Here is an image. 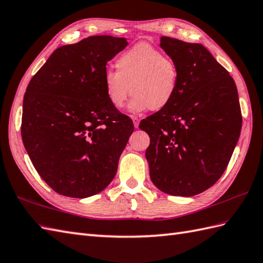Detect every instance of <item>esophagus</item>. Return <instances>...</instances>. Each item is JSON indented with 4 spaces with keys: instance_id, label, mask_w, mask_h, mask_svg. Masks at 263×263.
Masks as SVG:
<instances>
[{
    "instance_id": "obj_1",
    "label": "esophagus",
    "mask_w": 263,
    "mask_h": 263,
    "mask_svg": "<svg viewBox=\"0 0 263 263\" xmlns=\"http://www.w3.org/2000/svg\"><path fill=\"white\" fill-rule=\"evenodd\" d=\"M133 124H134V127H139V124H140V119L139 118H133Z\"/></svg>"
}]
</instances>
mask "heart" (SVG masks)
Wrapping results in <instances>:
<instances>
[{"label":"heart","instance_id":"b5f03b06","mask_svg":"<svg viewBox=\"0 0 263 263\" xmlns=\"http://www.w3.org/2000/svg\"><path fill=\"white\" fill-rule=\"evenodd\" d=\"M115 69L103 77L106 99L115 108L125 105L131 91L132 111H161L173 102L179 87L178 65L149 44H138L121 53Z\"/></svg>","mask_w":263,"mask_h":263}]
</instances>
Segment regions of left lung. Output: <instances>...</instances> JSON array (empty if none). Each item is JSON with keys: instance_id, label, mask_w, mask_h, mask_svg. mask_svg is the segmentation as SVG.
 Here are the masks:
<instances>
[{"instance_id": "left-lung-1", "label": "left lung", "mask_w": 263, "mask_h": 263, "mask_svg": "<svg viewBox=\"0 0 263 263\" xmlns=\"http://www.w3.org/2000/svg\"><path fill=\"white\" fill-rule=\"evenodd\" d=\"M178 65L180 82L169 105L140 122L150 137V178L161 192L194 196L227 169L239 140L242 114L233 78L200 44L161 36Z\"/></svg>"}]
</instances>
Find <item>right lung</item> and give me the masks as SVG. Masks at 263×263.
Returning <instances> with one entry per match:
<instances>
[{"instance_id": "1", "label": "right lung", "mask_w": 263, "mask_h": 263, "mask_svg": "<svg viewBox=\"0 0 263 263\" xmlns=\"http://www.w3.org/2000/svg\"><path fill=\"white\" fill-rule=\"evenodd\" d=\"M125 38L91 35L57 48L23 97L22 141L40 177L64 196L86 198L113 180L132 120L108 103L106 64Z\"/></svg>"}]
</instances>
